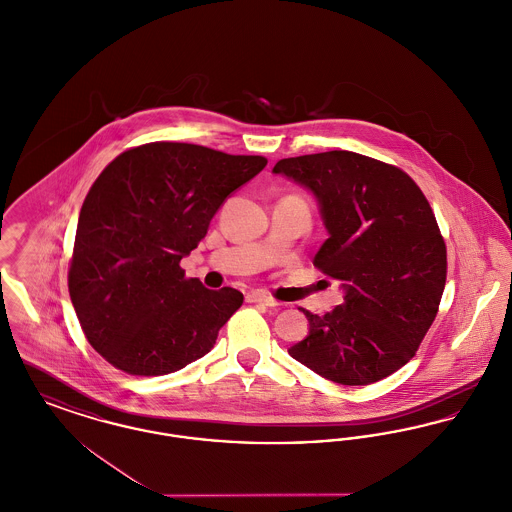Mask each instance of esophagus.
I'll list each match as a JSON object with an SVG mask.
<instances>
[{"label": "esophagus", "instance_id": "34e87169", "mask_svg": "<svg viewBox=\"0 0 512 512\" xmlns=\"http://www.w3.org/2000/svg\"><path fill=\"white\" fill-rule=\"evenodd\" d=\"M245 299L249 303H261V305H267V307H276L278 305V301H274L270 295H267L265 292H259V290L247 293Z\"/></svg>", "mask_w": 512, "mask_h": 512}]
</instances>
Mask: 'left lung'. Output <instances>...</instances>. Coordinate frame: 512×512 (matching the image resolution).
<instances>
[{
	"label": "left lung",
	"instance_id": "left-lung-1",
	"mask_svg": "<svg viewBox=\"0 0 512 512\" xmlns=\"http://www.w3.org/2000/svg\"><path fill=\"white\" fill-rule=\"evenodd\" d=\"M317 199L328 232L313 265L340 282L343 303L324 317L303 309L309 334L295 361L343 386H368L407 365L445 288L447 253L428 199L397 167L353 151L274 165Z\"/></svg>",
	"mask_w": 512,
	"mask_h": 512
}]
</instances>
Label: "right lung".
<instances>
[{
  "instance_id": "add662e5",
  "label": "right lung",
  "mask_w": 512,
  "mask_h": 512,
  "mask_svg": "<svg viewBox=\"0 0 512 512\" xmlns=\"http://www.w3.org/2000/svg\"><path fill=\"white\" fill-rule=\"evenodd\" d=\"M267 167L259 155L153 142L121 153L80 209L69 293L99 355L128 374L161 376L207 355L244 303L180 268L226 197Z\"/></svg>"
}]
</instances>
